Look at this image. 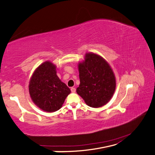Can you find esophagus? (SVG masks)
Returning a JSON list of instances; mask_svg holds the SVG:
<instances>
[{
  "label": "esophagus",
  "mask_w": 155,
  "mask_h": 155,
  "mask_svg": "<svg viewBox=\"0 0 155 155\" xmlns=\"http://www.w3.org/2000/svg\"><path fill=\"white\" fill-rule=\"evenodd\" d=\"M71 92L74 93L75 91H76V89H75V88H73V87H72V88H71Z\"/></svg>",
  "instance_id": "1"
}]
</instances>
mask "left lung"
<instances>
[{
  "label": "left lung",
  "mask_w": 155,
  "mask_h": 155,
  "mask_svg": "<svg viewBox=\"0 0 155 155\" xmlns=\"http://www.w3.org/2000/svg\"><path fill=\"white\" fill-rule=\"evenodd\" d=\"M80 85L77 93L86 105L97 108L105 105L113 97L116 88L115 77L109 63L100 55L87 53L78 64Z\"/></svg>",
  "instance_id": "8db88e82"
}]
</instances>
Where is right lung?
<instances>
[{"mask_svg":"<svg viewBox=\"0 0 155 155\" xmlns=\"http://www.w3.org/2000/svg\"><path fill=\"white\" fill-rule=\"evenodd\" d=\"M56 73L55 65L50 61L44 62L34 71L29 82V91L34 104L49 113L60 109L71 93Z\"/></svg>","mask_w":155,"mask_h":155,"instance_id":"right-lung-1","label":"right lung"}]
</instances>
